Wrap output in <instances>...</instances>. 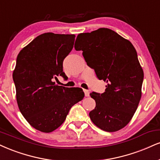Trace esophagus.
I'll use <instances>...</instances> for the list:
<instances>
[{
	"label": "esophagus",
	"mask_w": 160,
	"mask_h": 160,
	"mask_svg": "<svg viewBox=\"0 0 160 160\" xmlns=\"http://www.w3.org/2000/svg\"><path fill=\"white\" fill-rule=\"evenodd\" d=\"M83 92H84V93H85L86 97H88V96H89V92H88V90L83 89Z\"/></svg>",
	"instance_id": "obj_1"
}]
</instances>
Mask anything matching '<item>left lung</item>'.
Masks as SVG:
<instances>
[{
    "label": "left lung",
    "mask_w": 160,
    "mask_h": 160,
    "mask_svg": "<svg viewBox=\"0 0 160 160\" xmlns=\"http://www.w3.org/2000/svg\"><path fill=\"white\" fill-rule=\"evenodd\" d=\"M77 39L75 50L82 51L97 78L107 83L103 93H90L96 103L90 118L104 131L121 130L131 120L142 96L144 73L135 48L108 28L80 33Z\"/></svg>",
    "instance_id": "8db88e82"
}]
</instances>
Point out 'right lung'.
Wrapping results in <instances>:
<instances>
[{"instance_id":"add662e5","label":"right lung","mask_w":160,"mask_h":160,"mask_svg":"<svg viewBox=\"0 0 160 160\" xmlns=\"http://www.w3.org/2000/svg\"><path fill=\"white\" fill-rule=\"evenodd\" d=\"M74 34L45 32L19 52L12 78L18 108L36 130L50 132L64 122L72 106L84 98L80 88L58 86L66 78L62 63L74 47Z\"/></svg>"}]
</instances>
